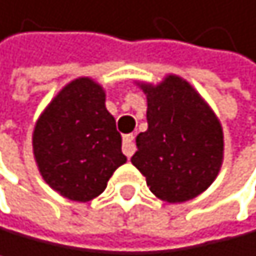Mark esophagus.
I'll list each match as a JSON object with an SVG mask.
<instances>
[{
    "label": "esophagus",
    "instance_id": "1",
    "mask_svg": "<svg viewBox=\"0 0 256 256\" xmlns=\"http://www.w3.org/2000/svg\"><path fill=\"white\" fill-rule=\"evenodd\" d=\"M122 152L127 158H130L134 155V152H136V145H134V136L132 134H127L122 138Z\"/></svg>",
    "mask_w": 256,
    "mask_h": 256
}]
</instances>
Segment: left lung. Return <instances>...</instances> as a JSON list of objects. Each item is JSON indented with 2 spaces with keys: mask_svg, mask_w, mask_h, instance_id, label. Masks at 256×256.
Listing matches in <instances>:
<instances>
[{
  "mask_svg": "<svg viewBox=\"0 0 256 256\" xmlns=\"http://www.w3.org/2000/svg\"><path fill=\"white\" fill-rule=\"evenodd\" d=\"M148 127L136 138L130 158L150 191L166 202H184L206 191L224 158V136L216 114L176 75L145 84Z\"/></svg>",
  "mask_w": 256,
  "mask_h": 256,
  "instance_id": "8db88e82",
  "label": "left lung"
}]
</instances>
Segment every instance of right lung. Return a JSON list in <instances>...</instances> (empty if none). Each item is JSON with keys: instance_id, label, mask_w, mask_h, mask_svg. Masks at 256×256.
Instances as JSON below:
<instances>
[{"instance_id": "add662e5", "label": "right lung", "mask_w": 256, "mask_h": 256, "mask_svg": "<svg viewBox=\"0 0 256 256\" xmlns=\"http://www.w3.org/2000/svg\"><path fill=\"white\" fill-rule=\"evenodd\" d=\"M104 101V90L96 82L73 80L42 112L32 134L42 178L72 201L100 196L112 173L127 162Z\"/></svg>"}]
</instances>
